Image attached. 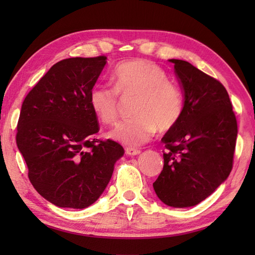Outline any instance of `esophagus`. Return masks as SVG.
Segmentation results:
<instances>
[{"label":"esophagus","instance_id":"34e87169","mask_svg":"<svg viewBox=\"0 0 255 255\" xmlns=\"http://www.w3.org/2000/svg\"><path fill=\"white\" fill-rule=\"evenodd\" d=\"M140 152H141V151L138 150V149H133V148H126V153H127L128 155L134 156V155H138V154H140Z\"/></svg>","mask_w":255,"mask_h":255}]
</instances>
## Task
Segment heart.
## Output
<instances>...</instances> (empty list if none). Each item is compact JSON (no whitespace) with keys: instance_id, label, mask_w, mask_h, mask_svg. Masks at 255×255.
<instances>
[{"instance_id":"heart-1","label":"heart","mask_w":255,"mask_h":255,"mask_svg":"<svg viewBox=\"0 0 255 255\" xmlns=\"http://www.w3.org/2000/svg\"><path fill=\"white\" fill-rule=\"evenodd\" d=\"M114 88L94 84L89 93V104L96 117L112 124L118 117L119 97H136L133 117L121 122L108 137L123 144L137 147L149 141L158 128L170 130L180 121L183 97L158 64L137 59L119 64L112 74Z\"/></svg>"}]
</instances>
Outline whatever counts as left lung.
<instances>
[{
	"label": "left lung",
	"instance_id": "obj_1",
	"mask_svg": "<svg viewBox=\"0 0 255 255\" xmlns=\"http://www.w3.org/2000/svg\"><path fill=\"white\" fill-rule=\"evenodd\" d=\"M183 93L180 121L162 141L167 151L153 183L162 203L192 207L210 196L232 169L238 133L228 92L187 61L170 59Z\"/></svg>",
	"mask_w": 255,
	"mask_h": 255
}]
</instances>
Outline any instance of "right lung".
<instances>
[{"label": "right lung", "mask_w": 255, "mask_h": 255, "mask_svg": "<svg viewBox=\"0 0 255 255\" xmlns=\"http://www.w3.org/2000/svg\"><path fill=\"white\" fill-rule=\"evenodd\" d=\"M107 58H70L53 64L23 102L16 143L32 186L48 202L83 209L100 198L121 144L94 138L97 117L89 93Z\"/></svg>", "instance_id": "1"}]
</instances>
